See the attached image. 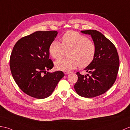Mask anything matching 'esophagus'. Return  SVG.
I'll use <instances>...</instances> for the list:
<instances>
[{"mask_svg":"<svg viewBox=\"0 0 130 130\" xmlns=\"http://www.w3.org/2000/svg\"><path fill=\"white\" fill-rule=\"evenodd\" d=\"M70 73V71H64V74L66 75H68Z\"/></svg>","mask_w":130,"mask_h":130,"instance_id":"esophagus-1","label":"esophagus"}]
</instances>
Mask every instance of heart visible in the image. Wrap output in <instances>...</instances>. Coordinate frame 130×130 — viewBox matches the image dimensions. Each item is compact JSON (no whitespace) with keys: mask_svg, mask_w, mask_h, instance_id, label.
I'll list each match as a JSON object with an SVG mask.
<instances>
[{"mask_svg":"<svg viewBox=\"0 0 130 130\" xmlns=\"http://www.w3.org/2000/svg\"><path fill=\"white\" fill-rule=\"evenodd\" d=\"M68 50V57L55 62V68L59 70H71L78 66L80 68L87 67L94 59L96 47L95 44L85 36L69 31L62 37L61 43L54 40L49 48L50 55L54 59L60 58Z\"/></svg>","mask_w":130,"mask_h":130,"instance_id":"obj_1","label":"heart"}]
</instances>
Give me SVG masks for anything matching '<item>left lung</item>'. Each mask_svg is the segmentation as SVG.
Instances as JSON below:
<instances>
[{
  "instance_id": "left-lung-1",
  "label": "left lung",
  "mask_w": 130,
  "mask_h": 130,
  "mask_svg": "<svg viewBox=\"0 0 130 130\" xmlns=\"http://www.w3.org/2000/svg\"><path fill=\"white\" fill-rule=\"evenodd\" d=\"M81 32L91 35L96 51L92 62L84 69L90 75L77 72L74 89L80 96L94 98L106 92L113 85L119 69V55L115 45L100 32L94 30Z\"/></svg>"
}]
</instances>
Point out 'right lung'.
<instances>
[{"label": "right lung", "mask_w": 130, "mask_h": 130, "mask_svg": "<svg viewBox=\"0 0 130 130\" xmlns=\"http://www.w3.org/2000/svg\"><path fill=\"white\" fill-rule=\"evenodd\" d=\"M58 31H36L15 44L10 58L12 76L26 94L39 99L51 95L64 76L61 71L50 72L53 68L49 48Z\"/></svg>", "instance_id": "add662e5"}]
</instances>
